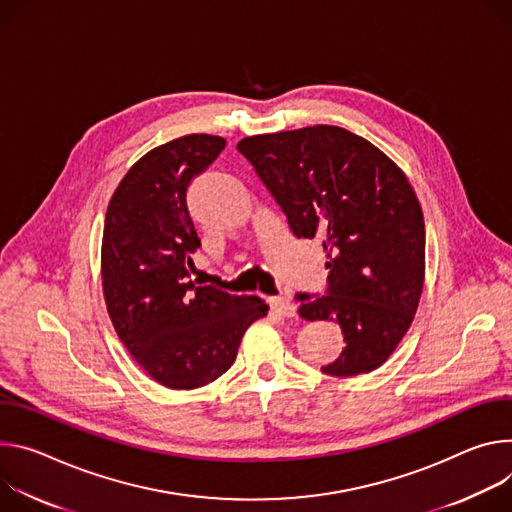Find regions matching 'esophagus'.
Listing matches in <instances>:
<instances>
[{"mask_svg":"<svg viewBox=\"0 0 512 512\" xmlns=\"http://www.w3.org/2000/svg\"><path fill=\"white\" fill-rule=\"evenodd\" d=\"M268 303H270V309L280 317H293L295 315V305L287 297H270Z\"/></svg>","mask_w":512,"mask_h":512,"instance_id":"34e87169","label":"esophagus"}]
</instances>
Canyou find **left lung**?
<instances>
[{
  "label": "left lung",
  "instance_id": "left-lung-1",
  "mask_svg": "<svg viewBox=\"0 0 512 512\" xmlns=\"http://www.w3.org/2000/svg\"><path fill=\"white\" fill-rule=\"evenodd\" d=\"M238 150L297 238L323 240L327 289L297 293L307 321H337L346 348L325 374L376 370L413 323L425 278V221L403 170L337 126L250 136Z\"/></svg>",
  "mask_w": 512,
  "mask_h": 512
}]
</instances>
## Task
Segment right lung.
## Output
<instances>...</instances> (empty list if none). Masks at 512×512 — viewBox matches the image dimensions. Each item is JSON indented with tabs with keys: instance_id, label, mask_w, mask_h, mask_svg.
Listing matches in <instances>:
<instances>
[{
	"instance_id": "obj_1",
	"label": "right lung",
	"mask_w": 512,
	"mask_h": 512,
	"mask_svg": "<svg viewBox=\"0 0 512 512\" xmlns=\"http://www.w3.org/2000/svg\"><path fill=\"white\" fill-rule=\"evenodd\" d=\"M223 148L219 136L189 134L150 150L128 170L105 215L101 278L111 323L144 372L177 390L230 370L246 329L268 311L258 297L191 280L201 240L187 191Z\"/></svg>"
}]
</instances>
